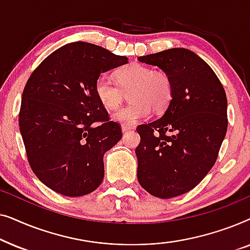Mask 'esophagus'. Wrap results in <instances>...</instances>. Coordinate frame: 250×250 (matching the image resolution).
Listing matches in <instances>:
<instances>
[{
    "mask_svg": "<svg viewBox=\"0 0 250 250\" xmlns=\"http://www.w3.org/2000/svg\"><path fill=\"white\" fill-rule=\"evenodd\" d=\"M132 129H134V127H133V126H129V125H122V132H123V133L131 132Z\"/></svg>",
    "mask_w": 250,
    "mask_h": 250,
    "instance_id": "esophagus-1",
    "label": "esophagus"
}]
</instances>
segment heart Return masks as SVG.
Here are the masks:
<instances>
[{
	"label": "heart",
	"mask_w": 250,
	"mask_h": 250,
	"mask_svg": "<svg viewBox=\"0 0 250 250\" xmlns=\"http://www.w3.org/2000/svg\"><path fill=\"white\" fill-rule=\"evenodd\" d=\"M118 85L107 77H99L94 91L101 104L115 109L128 94L131 104L112 114L115 122L123 125H133L148 118L151 109L163 111L168 107L173 94L172 80L163 70H153L142 63H129L116 73Z\"/></svg>",
	"instance_id": "b5f03b06"
}]
</instances>
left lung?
<instances>
[{
    "label": "left lung",
    "mask_w": 250,
    "mask_h": 250,
    "mask_svg": "<svg viewBox=\"0 0 250 250\" xmlns=\"http://www.w3.org/2000/svg\"><path fill=\"white\" fill-rule=\"evenodd\" d=\"M138 59L159 67L173 84L162 118L136 128L139 183L155 197H177L197 187L216 162L228 129L227 94L213 69L190 50Z\"/></svg>",
    "instance_id": "8db88e82"
}]
</instances>
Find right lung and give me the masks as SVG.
Returning <instances> with one entry per match:
<instances>
[{
  "instance_id": "right-lung-1",
  "label": "right lung",
  "mask_w": 250,
  "mask_h": 250,
  "mask_svg": "<svg viewBox=\"0 0 250 250\" xmlns=\"http://www.w3.org/2000/svg\"><path fill=\"white\" fill-rule=\"evenodd\" d=\"M125 63L127 58L104 47L74 42L46 57L27 81L20 133L34 174L56 192L81 197L104 180V155L122 139V127L109 119L94 84Z\"/></svg>"
}]
</instances>
